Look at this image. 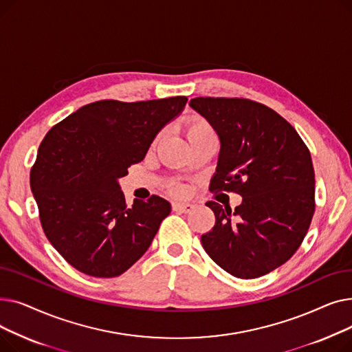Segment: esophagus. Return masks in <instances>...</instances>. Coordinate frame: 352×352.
<instances>
[{"label":"esophagus","instance_id":"34e87169","mask_svg":"<svg viewBox=\"0 0 352 352\" xmlns=\"http://www.w3.org/2000/svg\"><path fill=\"white\" fill-rule=\"evenodd\" d=\"M194 208L192 204H190V202H175V204L173 206V210L177 211V212H182V214H187V212H191Z\"/></svg>","mask_w":352,"mask_h":352}]
</instances>
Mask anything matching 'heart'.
I'll return each instance as SVG.
<instances>
[{"instance_id": "heart-1", "label": "heart", "mask_w": 352, "mask_h": 352, "mask_svg": "<svg viewBox=\"0 0 352 352\" xmlns=\"http://www.w3.org/2000/svg\"><path fill=\"white\" fill-rule=\"evenodd\" d=\"M206 133H212V128L207 121H204L199 117L191 116L186 120V122H184V134H186L187 140H191L195 135L206 134ZM177 191L179 190L177 188Z\"/></svg>"}]
</instances>
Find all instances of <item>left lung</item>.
Wrapping results in <instances>:
<instances>
[{"label": "left lung", "mask_w": 352, "mask_h": 352, "mask_svg": "<svg viewBox=\"0 0 352 352\" xmlns=\"http://www.w3.org/2000/svg\"><path fill=\"white\" fill-rule=\"evenodd\" d=\"M190 107L221 142L210 191L243 197L234 211L207 202L215 226L202 234V247L236 278H258L287 263L307 235L316 210L311 154L294 126L264 104L197 97Z\"/></svg>", "instance_id": "left-lung-1"}]
</instances>
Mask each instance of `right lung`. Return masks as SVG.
<instances>
[{
    "mask_svg": "<svg viewBox=\"0 0 352 352\" xmlns=\"http://www.w3.org/2000/svg\"><path fill=\"white\" fill-rule=\"evenodd\" d=\"M187 101L102 100L81 107L47 133L31 168V191L48 241L69 265L113 278L151 245L171 204L153 195L128 207L118 179L144 160Z\"/></svg>",
    "mask_w": 352,
    "mask_h": 352,
    "instance_id": "1",
    "label": "right lung"
}]
</instances>
